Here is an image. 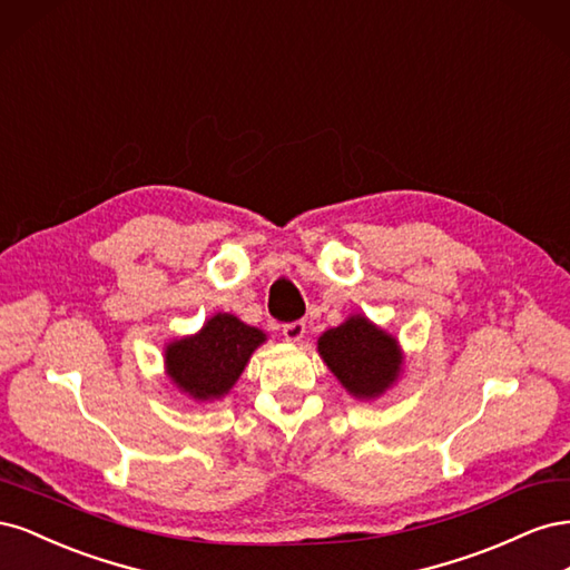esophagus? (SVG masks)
<instances>
[{"mask_svg": "<svg viewBox=\"0 0 570 570\" xmlns=\"http://www.w3.org/2000/svg\"><path fill=\"white\" fill-rule=\"evenodd\" d=\"M306 333V323L304 321H292L283 325V335L287 342H299Z\"/></svg>", "mask_w": 570, "mask_h": 570, "instance_id": "34e87169", "label": "esophagus"}]
</instances>
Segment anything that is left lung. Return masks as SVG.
<instances>
[{
  "mask_svg": "<svg viewBox=\"0 0 570 570\" xmlns=\"http://www.w3.org/2000/svg\"><path fill=\"white\" fill-rule=\"evenodd\" d=\"M318 354L356 400H375L387 392L404 361L396 340L361 314L325 331L318 337Z\"/></svg>",
  "mask_w": 570,
  "mask_h": 570,
  "instance_id": "obj_1",
  "label": "left lung"
}]
</instances>
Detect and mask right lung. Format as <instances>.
<instances>
[{
  "mask_svg": "<svg viewBox=\"0 0 570 570\" xmlns=\"http://www.w3.org/2000/svg\"><path fill=\"white\" fill-rule=\"evenodd\" d=\"M266 333L233 314H216L197 335L166 344V373L176 387L197 402L226 396L243 375L249 356Z\"/></svg>",
  "mask_w": 570,
  "mask_h": 570,
  "instance_id": "right-lung-1",
  "label": "right lung"
}]
</instances>
